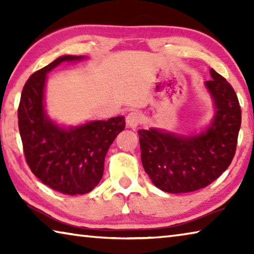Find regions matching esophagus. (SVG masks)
Masks as SVG:
<instances>
[{
    "label": "esophagus",
    "instance_id": "obj_1",
    "mask_svg": "<svg viewBox=\"0 0 254 254\" xmlns=\"http://www.w3.org/2000/svg\"><path fill=\"white\" fill-rule=\"evenodd\" d=\"M141 118L142 117H141V114L137 111L130 112V113L127 115V124L131 128H135L141 122Z\"/></svg>",
    "mask_w": 254,
    "mask_h": 254
}]
</instances>
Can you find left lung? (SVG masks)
Wrapping results in <instances>:
<instances>
[{
    "mask_svg": "<svg viewBox=\"0 0 254 254\" xmlns=\"http://www.w3.org/2000/svg\"><path fill=\"white\" fill-rule=\"evenodd\" d=\"M205 87L215 115L198 134L183 135L161 128L139 130L141 161L154 186L170 194L208 186L231 165L241 127L238 96L224 77L210 68Z\"/></svg>",
    "mask_w": 254,
    "mask_h": 254,
    "instance_id": "8db88e82",
    "label": "left lung"
}]
</instances>
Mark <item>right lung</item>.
Instances as JSON below:
<instances>
[{
    "mask_svg": "<svg viewBox=\"0 0 254 254\" xmlns=\"http://www.w3.org/2000/svg\"><path fill=\"white\" fill-rule=\"evenodd\" d=\"M84 56H62L30 76L21 94L19 130L25 160L36 177L65 195H83L102 179L110 145L126 127L124 117L89 121L77 127H62L45 109L47 74L65 62Z\"/></svg>",
    "mask_w": 254,
    "mask_h": 254,
    "instance_id": "obj_1",
    "label": "right lung"
}]
</instances>
